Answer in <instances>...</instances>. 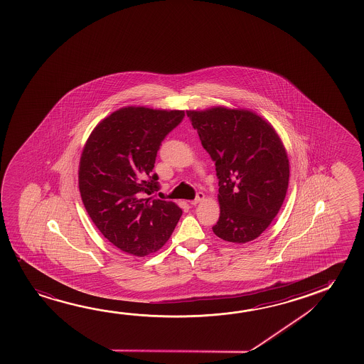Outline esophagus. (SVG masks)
<instances>
[{
  "instance_id": "1",
  "label": "esophagus",
  "mask_w": 364,
  "mask_h": 364,
  "mask_svg": "<svg viewBox=\"0 0 364 364\" xmlns=\"http://www.w3.org/2000/svg\"><path fill=\"white\" fill-rule=\"evenodd\" d=\"M204 199H205V196L199 191V193L197 194V198H196L194 200H191V205H197L198 203L203 202Z\"/></svg>"
}]
</instances>
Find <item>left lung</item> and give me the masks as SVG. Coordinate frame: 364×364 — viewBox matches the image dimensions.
<instances>
[{"label": "left lung", "instance_id": "left-lung-1", "mask_svg": "<svg viewBox=\"0 0 364 364\" xmlns=\"http://www.w3.org/2000/svg\"><path fill=\"white\" fill-rule=\"evenodd\" d=\"M204 149L215 162L220 239L245 244L278 215L289 181V160L278 133L257 114L215 107L188 110Z\"/></svg>", "mask_w": 364, "mask_h": 364}]
</instances>
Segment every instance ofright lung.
<instances>
[{"instance_id":"add662e5","label":"right lung","mask_w":364,"mask_h":364,"mask_svg":"<svg viewBox=\"0 0 364 364\" xmlns=\"http://www.w3.org/2000/svg\"><path fill=\"white\" fill-rule=\"evenodd\" d=\"M184 110L122 107L102 119L86 141L78 168L85 208L114 246L134 257L160 250L183 210L173 202L142 198L159 191L152 173L164 138Z\"/></svg>"}]
</instances>
